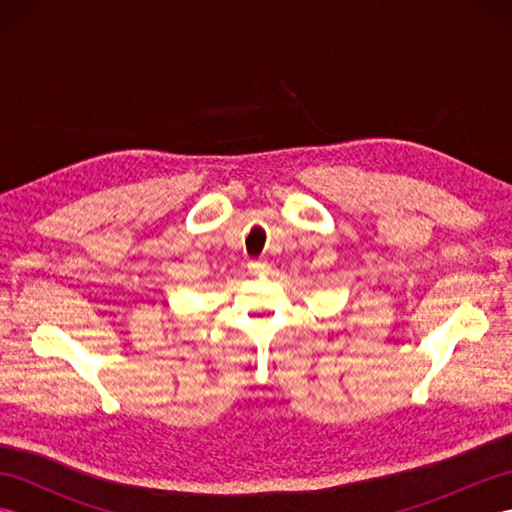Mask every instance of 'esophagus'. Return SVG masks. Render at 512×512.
Wrapping results in <instances>:
<instances>
[{
  "mask_svg": "<svg viewBox=\"0 0 512 512\" xmlns=\"http://www.w3.org/2000/svg\"><path fill=\"white\" fill-rule=\"evenodd\" d=\"M270 266H268V262H264V259H255V262H248V273H253V275H257V273H266Z\"/></svg>",
  "mask_w": 512,
  "mask_h": 512,
  "instance_id": "34e87169",
  "label": "esophagus"
}]
</instances>
